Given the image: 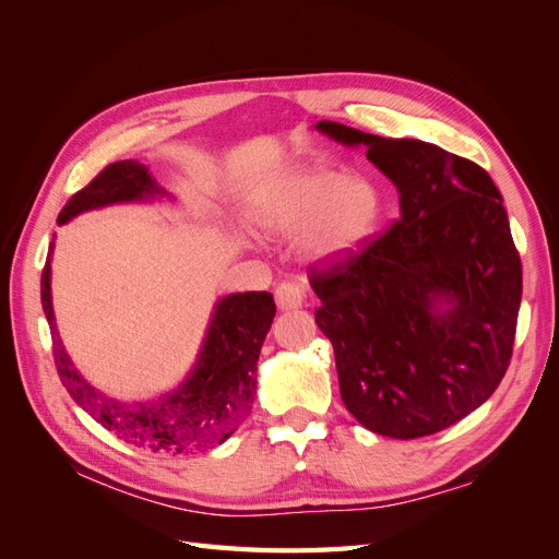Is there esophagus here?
<instances>
[{"label":"esophagus","mask_w":559,"mask_h":559,"mask_svg":"<svg viewBox=\"0 0 559 559\" xmlns=\"http://www.w3.org/2000/svg\"><path fill=\"white\" fill-rule=\"evenodd\" d=\"M306 298H308L306 286L298 282H282L275 289V302L282 312L302 308L306 306Z\"/></svg>","instance_id":"1"}]
</instances>
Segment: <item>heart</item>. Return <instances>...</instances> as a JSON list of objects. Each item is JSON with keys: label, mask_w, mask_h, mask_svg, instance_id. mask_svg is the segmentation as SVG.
<instances>
[{"label": "heart", "mask_w": 559, "mask_h": 559, "mask_svg": "<svg viewBox=\"0 0 559 559\" xmlns=\"http://www.w3.org/2000/svg\"><path fill=\"white\" fill-rule=\"evenodd\" d=\"M378 186L329 167H289L251 195L249 224L267 238H296L306 259L329 263L357 253L380 228Z\"/></svg>", "instance_id": "obj_1"}]
</instances>
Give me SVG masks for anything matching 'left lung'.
<instances>
[{"label":"left lung","instance_id":"1","mask_svg":"<svg viewBox=\"0 0 559 559\" xmlns=\"http://www.w3.org/2000/svg\"><path fill=\"white\" fill-rule=\"evenodd\" d=\"M314 128L364 146L401 205L380 240L312 277L345 408L399 441L443 431L495 394L513 354L522 263L503 198L480 165L436 144Z\"/></svg>","mask_w":559,"mask_h":559}]
</instances>
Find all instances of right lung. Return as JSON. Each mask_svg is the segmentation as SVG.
<instances>
[{"label":"right lung","instance_id":"add662e5","mask_svg":"<svg viewBox=\"0 0 559 559\" xmlns=\"http://www.w3.org/2000/svg\"><path fill=\"white\" fill-rule=\"evenodd\" d=\"M165 195L170 193L160 189L146 165L118 160L67 200L58 224L72 222L88 210ZM50 253L53 245L41 273V306L53 335L58 376L83 411L126 443L151 452H205L238 431L257 396L259 354L275 317L273 294L247 292L218 298L198 361L186 380L158 399L123 403L103 394L83 378L60 343L50 300Z\"/></svg>","mask_w":559,"mask_h":559}]
</instances>
